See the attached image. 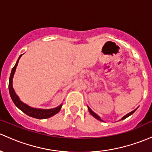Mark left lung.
<instances>
[{
    "instance_id": "1",
    "label": "left lung",
    "mask_w": 152,
    "mask_h": 152,
    "mask_svg": "<svg viewBox=\"0 0 152 152\" xmlns=\"http://www.w3.org/2000/svg\"><path fill=\"white\" fill-rule=\"evenodd\" d=\"M88 110H89V113H90V114H91V115H92V116H93L94 117H95V118H96V119H98V120H100V121H102V122H103V120H102V119H100V116H99L98 115H97L96 114H95V113H94L93 111H92V110L90 109V108H89V107H88ZM136 110H137V108H136V109L133 110V111H131V112L128 113V114H126L125 116H123V117L122 118V119H126V118H127V117H128V116H130V115H132V114H133V113L135 112V111H136Z\"/></svg>"
}]
</instances>
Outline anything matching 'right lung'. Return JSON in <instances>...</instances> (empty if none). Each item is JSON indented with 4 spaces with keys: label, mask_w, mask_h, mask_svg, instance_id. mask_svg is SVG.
Returning <instances> with one entry per match:
<instances>
[{
    "label": "right lung",
    "mask_w": 152,
    "mask_h": 152,
    "mask_svg": "<svg viewBox=\"0 0 152 152\" xmlns=\"http://www.w3.org/2000/svg\"><path fill=\"white\" fill-rule=\"evenodd\" d=\"M22 55L20 56L19 59L17 60V63L15 64V65L14 66V68H12V72H11L10 78H9V93H10V96L12 97L13 102L15 104L16 106L20 109L22 112L25 113V114L28 115V116H31V117L36 118V119H47V118L51 117V116H54L56 114L60 111V110L61 109L62 105H60L59 106L56 107L55 108H52V109H39V108H32V107L29 106L25 103H22L21 100H20L19 97L17 96V94L14 92V89H13L12 86V80H13V76H14V73H15L16 68H17V65H18V62L20 60V57H21Z\"/></svg>",
    "instance_id": "add662e5"
}]
</instances>
